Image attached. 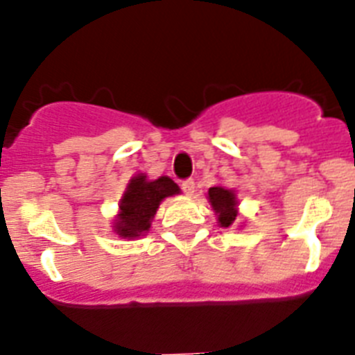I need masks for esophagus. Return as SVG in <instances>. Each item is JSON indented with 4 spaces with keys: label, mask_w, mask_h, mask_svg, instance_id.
I'll return each instance as SVG.
<instances>
[{
    "label": "esophagus",
    "mask_w": 355,
    "mask_h": 355,
    "mask_svg": "<svg viewBox=\"0 0 355 355\" xmlns=\"http://www.w3.org/2000/svg\"><path fill=\"white\" fill-rule=\"evenodd\" d=\"M181 190H183L187 196H192L193 192H196V181L192 180V178H188V180H184L183 183H181Z\"/></svg>",
    "instance_id": "obj_1"
}]
</instances>
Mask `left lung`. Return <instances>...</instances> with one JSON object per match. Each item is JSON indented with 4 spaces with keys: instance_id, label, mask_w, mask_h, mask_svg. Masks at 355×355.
Returning <instances> with one entry per match:
<instances>
[{
    "instance_id": "left-lung-1",
    "label": "left lung",
    "mask_w": 355,
    "mask_h": 355,
    "mask_svg": "<svg viewBox=\"0 0 355 355\" xmlns=\"http://www.w3.org/2000/svg\"><path fill=\"white\" fill-rule=\"evenodd\" d=\"M208 197L213 209L218 215V224H220V227H229L238 215L234 193L231 190H227V188L213 187L208 190Z\"/></svg>"
}]
</instances>
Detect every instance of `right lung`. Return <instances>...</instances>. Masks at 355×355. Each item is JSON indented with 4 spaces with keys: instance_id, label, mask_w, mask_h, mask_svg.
Returning <instances> with one entry per match:
<instances>
[{
    "instance_id": "add662e5",
    "label": "right lung",
    "mask_w": 355,
    "mask_h": 355,
    "mask_svg": "<svg viewBox=\"0 0 355 355\" xmlns=\"http://www.w3.org/2000/svg\"><path fill=\"white\" fill-rule=\"evenodd\" d=\"M180 193V187L171 178H158L147 181L140 174L131 180L121 200V213L115 222V231L122 238H137L149 231L150 218L155 216L159 202L165 197Z\"/></svg>"
}]
</instances>
